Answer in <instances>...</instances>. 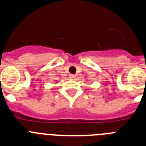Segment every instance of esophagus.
Listing matches in <instances>:
<instances>
[{
    "label": "esophagus",
    "instance_id": "obj_1",
    "mask_svg": "<svg viewBox=\"0 0 146 146\" xmlns=\"http://www.w3.org/2000/svg\"><path fill=\"white\" fill-rule=\"evenodd\" d=\"M69 77H70V78H74V77H75V75H74V74H69Z\"/></svg>",
    "mask_w": 146,
    "mask_h": 146
}]
</instances>
